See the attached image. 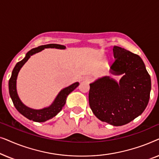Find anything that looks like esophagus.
Here are the masks:
<instances>
[{
  "label": "esophagus",
  "instance_id": "1",
  "mask_svg": "<svg viewBox=\"0 0 159 159\" xmlns=\"http://www.w3.org/2000/svg\"><path fill=\"white\" fill-rule=\"evenodd\" d=\"M92 80L93 79L91 77H86L85 78H84V80H85L87 82H90L91 81H92Z\"/></svg>",
  "mask_w": 159,
  "mask_h": 159
}]
</instances>
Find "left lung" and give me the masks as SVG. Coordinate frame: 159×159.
<instances>
[{
	"mask_svg": "<svg viewBox=\"0 0 159 159\" xmlns=\"http://www.w3.org/2000/svg\"><path fill=\"white\" fill-rule=\"evenodd\" d=\"M114 75H124L117 82L103 77L90 84L89 104L98 119L113 126H121L134 120L148 103L151 80L142 58L119 46L113 48Z\"/></svg>",
	"mask_w": 159,
	"mask_h": 159,
	"instance_id": "left-lung-1",
	"label": "left lung"
}]
</instances>
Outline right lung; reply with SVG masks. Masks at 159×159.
Wrapping results in <instances>:
<instances>
[{
  "instance_id": "add662e5",
  "label": "right lung",
  "mask_w": 159,
  "mask_h": 159,
  "mask_svg": "<svg viewBox=\"0 0 159 159\" xmlns=\"http://www.w3.org/2000/svg\"><path fill=\"white\" fill-rule=\"evenodd\" d=\"M58 48V49H65L66 47L64 45L58 44H48L44 45H40L35 48H32L28 51L26 54L25 57L23 58L21 61H19L16 64V66L13 69L9 82H8V90H9V94L11 98L13 103L16 108V110L22 114L24 116L30 120H32L37 122H43L48 119H51L58 114L61 111L62 108L64 107L66 101V98L70 93L75 90V89L79 85V82H75L69 87H66L61 90L58 93L57 96L54 100L53 103L48 107L42 108V109H33V108H29L26 106L21 100L19 99L16 91V79L18 74L20 71L23 65L27 61L28 59L31 57L32 55L35 54L38 52L42 51L45 48Z\"/></svg>"
}]
</instances>
